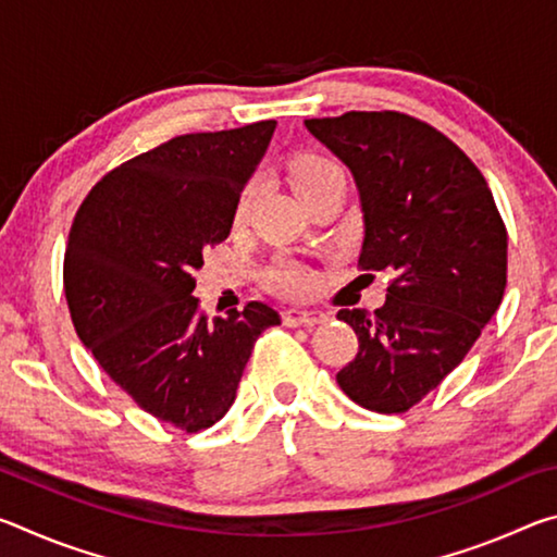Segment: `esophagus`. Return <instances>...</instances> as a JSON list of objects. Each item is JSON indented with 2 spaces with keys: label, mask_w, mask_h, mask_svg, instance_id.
Segmentation results:
<instances>
[{
  "label": "esophagus",
  "mask_w": 557,
  "mask_h": 557,
  "mask_svg": "<svg viewBox=\"0 0 557 557\" xmlns=\"http://www.w3.org/2000/svg\"><path fill=\"white\" fill-rule=\"evenodd\" d=\"M324 319H326L324 314L305 312V309H287V312L282 314L285 326H314V324H322Z\"/></svg>",
  "instance_id": "obj_1"
}]
</instances>
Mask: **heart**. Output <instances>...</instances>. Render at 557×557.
Masks as SVG:
<instances>
[{"mask_svg": "<svg viewBox=\"0 0 557 557\" xmlns=\"http://www.w3.org/2000/svg\"><path fill=\"white\" fill-rule=\"evenodd\" d=\"M334 176H344L342 166H338L334 159L322 157V154H301L295 159L292 164V186L299 194V199H305L319 188L322 184H326L329 178ZM250 209V194L243 196L240 209H238V219H245V213ZM270 285L275 287L277 292L287 297H305L309 289L314 287V277L312 272L305 270L301 265H295V262H287V265H280L275 272L270 275Z\"/></svg>", "mask_w": 557, "mask_h": 557, "instance_id": "heart-1", "label": "heart"}]
</instances>
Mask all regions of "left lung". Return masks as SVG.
<instances>
[{
	"label": "left lung",
	"instance_id": "8db88e82",
	"mask_svg": "<svg viewBox=\"0 0 557 557\" xmlns=\"http://www.w3.org/2000/svg\"><path fill=\"white\" fill-rule=\"evenodd\" d=\"M351 169L361 196V270H388L385 305L342 309L358 354L336 373L354 403L405 412L455 371L506 289V225L474 162L403 112L305 120Z\"/></svg>",
	"mask_w": 557,
	"mask_h": 557
}]
</instances>
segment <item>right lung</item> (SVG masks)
Returning <instances> with one entry per match:
<instances>
[{"label":"right lung","mask_w":557,"mask_h":557,"mask_svg":"<svg viewBox=\"0 0 557 557\" xmlns=\"http://www.w3.org/2000/svg\"><path fill=\"white\" fill-rule=\"evenodd\" d=\"M275 120L169 139L112 169L75 213L63 287L75 334L139 408L184 432L219 422L275 309L209 319L194 270L228 238Z\"/></svg>","instance_id":"obj_1"}]
</instances>
